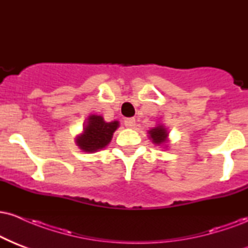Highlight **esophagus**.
Masks as SVG:
<instances>
[{"label": "esophagus", "mask_w": 248, "mask_h": 248, "mask_svg": "<svg viewBox=\"0 0 248 248\" xmlns=\"http://www.w3.org/2000/svg\"><path fill=\"white\" fill-rule=\"evenodd\" d=\"M136 124V121L135 119H127V120H124V126L128 127V128H134Z\"/></svg>", "instance_id": "1"}]
</instances>
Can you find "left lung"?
Masks as SVG:
<instances>
[{"label": "left lung", "mask_w": 248, "mask_h": 248, "mask_svg": "<svg viewBox=\"0 0 248 248\" xmlns=\"http://www.w3.org/2000/svg\"><path fill=\"white\" fill-rule=\"evenodd\" d=\"M148 134H149L148 138H149L153 143L156 144V146H166L168 142H169V140H168L169 133H168L167 128L164 127L163 124H157L156 127L152 128L150 130H148Z\"/></svg>", "instance_id": "1"}]
</instances>
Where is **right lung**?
Segmentation results:
<instances>
[{"mask_svg":"<svg viewBox=\"0 0 248 248\" xmlns=\"http://www.w3.org/2000/svg\"><path fill=\"white\" fill-rule=\"evenodd\" d=\"M119 121L106 122L101 115L91 114L84 122L82 132L77 135L76 143L82 152L93 154L104 149L112 141L113 134L118 129Z\"/></svg>","mask_w":248,"mask_h":248,"instance_id":"1","label":"right lung"}]
</instances>
